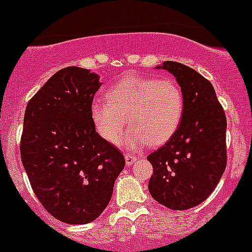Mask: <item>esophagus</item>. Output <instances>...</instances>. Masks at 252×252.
I'll use <instances>...</instances> for the list:
<instances>
[{
	"instance_id": "1",
	"label": "esophagus",
	"mask_w": 252,
	"mask_h": 252,
	"mask_svg": "<svg viewBox=\"0 0 252 252\" xmlns=\"http://www.w3.org/2000/svg\"><path fill=\"white\" fill-rule=\"evenodd\" d=\"M137 158L132 154H125V161H126V165H132L133 162L136 161Z\"/></svg>"
}]
</instances>
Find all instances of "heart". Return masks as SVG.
<instances>
[{
	"label": "heart",
	"mask_w": 252,
	"mask_h": 252,
	"mask_svg": "<svg viewBox=\"0 0 252 252\" xmlns=\"http://www.w3.org/2000/svg\"><path fill=\"white\" fill-rule=\"evenodd\" d=\"M106 98L91 107L95 128L107 142L116 144L128 121L132 127L122 145L132 151L149 142L161 145L168 141L183 117V91L173 79L131 75L110 87Z\"/></svg>",
	"instance_id": "obj_1"
}]
</instances>
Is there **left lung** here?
Returning <instances> with one entry per match:
<instances>
[{
  "instance_id": "obj_1",
  "label": "left lung",
  "mask_w": 252,
  "mask_h": 252,
  "mask_svg": "<svg viewBox=\"0 0 252 252\" xmlns=\"http://www.w3.org/2000/svg\"><path fill=\"white\" fill-rule=\"evenodd\" d=\"M184 94L180 125L165 145L151 153V197L162 206L184 211L198 206L215 190L226 169V115L211 82L194 69L164 62Z\"/></svg>"
}]
</instances>
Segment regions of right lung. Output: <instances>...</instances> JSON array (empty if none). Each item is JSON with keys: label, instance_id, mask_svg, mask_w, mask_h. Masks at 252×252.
I'll use <instances>...</instances> for the list:
<instances>
[{"label": "right lung", "instance_id": "1", "mask_svg": "<svg viewBox=\"0 0 252 252\" xmlns=\"http://www.w3.org/2000/svg\"><path fill=\"white\" fill-rule=\"evenodd\" d=\"M102 83L90 69L55 73L29 101L21 160L35 195L57 220L84 224L108 206L124 155L95 131L91 107Z\"/></svg>", "mask_w": 252, "mask_h": 252}]
</instances>
